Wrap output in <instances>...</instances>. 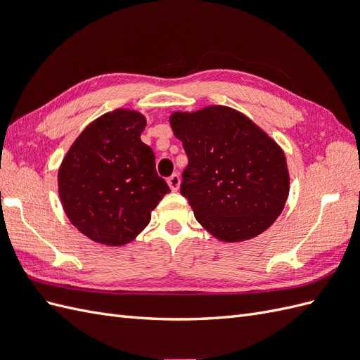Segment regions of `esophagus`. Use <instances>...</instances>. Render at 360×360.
Wrapping results in <instances>:
<instances>
[{
	"mask_svg": "<svg viewBox=\"0 0 360 360\" xmlns=\"http://www.w3.org/2000/svg\"><path fill=\"white\" fill-rule=\"evenodd\" d=\"M168 184L171 191H179L180 188V176L179 174H172V176L168 179Z\"/></svg>",
	"mask_w": 360,
	"mask_h": 360,
	"instance_id": "1",
	"label": "esophagus"
}]
</instances>
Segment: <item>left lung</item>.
Masks as SVG:
<instances>
[{"instance_id": "1", "label": "left lung", "mask_w": 360, "mask_h": 360, "mask_svg": "<svg viewBox=\"0 0 360 360\" xmlns=\"http://www.w3.org/2000/svg\"><path fill=\"white\" fill-rule=\"evenodd\" d=\"M169 123L188 155L180 193L195 219L222 242L252 238L276 221L290 192L282 148L228 106L174 112Z\"/></svg>"}]
</instances>
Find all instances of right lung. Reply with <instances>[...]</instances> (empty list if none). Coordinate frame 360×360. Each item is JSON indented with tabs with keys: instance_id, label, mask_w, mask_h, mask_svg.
Here are the masks:
<instances>
[{
	"instance_id": "1",
	"label": "right lung",
	"mask_w": 360,
	"mask_h": 360,
	"mask_svg": "<svg viewBox=\"0 0 360 360\" xmlns=\"http://www.w3.org/2000/svg\"><path fill=\"white\" fill-rule=\"evenodd\" d=\"M146 123V117L132 110L103 114L82 130L63 159V209L97 243L132 242L169 192L156 172L153 150L141 141Z\"/></svg>"
}]
</instances>
